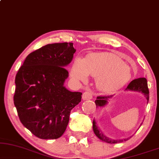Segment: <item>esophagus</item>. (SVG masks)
<instances>
[{
    "label": "esophagus",
    "mask_w": 159,
    "mask_h": 159,
    "mask_svg": "<svg viewBox=\"0 0 159 159\" xmlns=\"http://www.w3.org/2000/svg\"><path fill=\"white\" fill-rule=\"evenodd\" d=\"M82 98L84 100H89V99H92V94L90 92H85L82 95Z\"/></svg>",
    "instance_id": "obj_1"
}]
</instances>
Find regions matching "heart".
<instances>
[{"label":"heart","mask_w":159,"mask_h":159,"mask_svg":"<svg viewBox=\"0 0 159 159\" xmlns=\"http://www.w3.org/2000/svg\"><path fill=\"white\" fill-rule=\"evenodd\" d=\"M70 74L80 81H86L89 75L97 77V86L104 92L121 87L132 76L130 67L110 54H91L85 60L77 57L72 65Z\"/></svg>","instance_id":"b5f03b06"}]
</instances>
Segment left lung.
Segmentation results:
<instances>
[{"label": "left lung", "mask_w": 159, "mask_h": 159, "mask_svg": "<svg viewBox=\"0 0 159 159\" xmlns=\"http://www.w3.org/2000/svg\"><path fill=\"white\" fill-rule=\"evenodd\" d=\"M126 91H132V92H141L142 94L145 95L146 99H147V102H148L149 100V90L148 88V82L147 79L145 78H139L137 79H134L129 84L127 88L125 89ZM113 97V95L111 96H106V97H97L96 100H95V103H96L97 107H105L108 104V101L110 99ZM93 131H94V134L96 136L98 137L99 139L107 143H122V142L128 140L130 137L128 138H124V139H114L110 137L105 136L104 133L100 130V129L98 127L97 125V123L95 120H93Z\"/></svg>", "instance_id": "obj_1"}]
</instances>
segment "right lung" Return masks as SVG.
<instances>
[{"instance_id":"obj_1","label":"right lung","mask_w":159,"mask_h":159,"mask_svg":"<svg viewBox=\"0 0 159 159\" xmlns=\"http://www.w3.org/2000/svg\"><path fill=\"white\" fill-rule=\"evenodd\" d=\"M73 43L47 44L25 59L15 78L14 103L23 126L40 139H57L64 134L71 110L81 92L64 86L65 68L75 52Z\"/></svg>"}]
</instances>
